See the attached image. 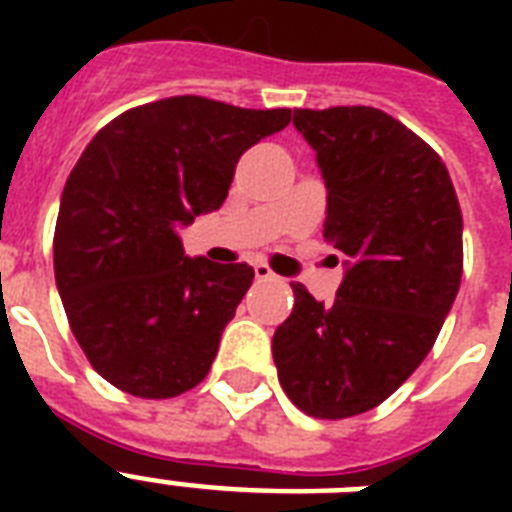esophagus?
Here are the masks:
<instances>
[{"instance_id":"34e87169","label":"esophagus","mask_w":512,"mask_h":512,"mask_svg":"<svg viewBox=\"0 0 512 512\" xmlns=\"http://www.w3.org/2000/svg\"><path fill=\"white\" fill-rule=\"evenodd\" d=\"M255 276L260 281H276V279H279V276H276V273H273L265 263H255Z\"/></svg>"}]
</instances>
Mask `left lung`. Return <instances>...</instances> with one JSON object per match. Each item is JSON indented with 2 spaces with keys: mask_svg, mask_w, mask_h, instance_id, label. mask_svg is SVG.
Returning a JSON list of instances; mask_svg holds the SVG:
<instances>
[{
  "mask_svg": "<svg viewBox=\"0 0 512 512\" xmlns=\"http://www.w3.org/2000/svg\"><path fill=\"white\" fill-rule=\"evenodd\" d=\"M292 122L316 151L324 239L345 276L332 303L292 284L273 361L297 409L345 420L382 404L433 348L460 289L462 212L441 156L380 108H295Z\"/></svg>",
  "mask_w": 512,
  "mask_h": 512,
  "instance_id": "left-lung-1",
  "label": "left lung"
}]
</instances>
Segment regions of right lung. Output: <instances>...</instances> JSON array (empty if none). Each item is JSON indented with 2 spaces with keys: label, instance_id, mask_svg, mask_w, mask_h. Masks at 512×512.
<instances>
[{
  "label": "right lung",
  "instance_id": "obj_1",
  "mask_svg": "<svg viewBox=\"0 0 512 512\" xmlns=\"http://www.w3.org/2000/svg\"><path fill=\"white\" fill-rule=\"evenodd\" d=\"M289 116L177 95L124 111L84 148L60 199L55 284L111 385L172 398L207 377L255 271L188 257L177 228L220 209L241 154Z\"/></svg>",
  "mask_w": 512,
  "mask_h": 512
}]
</instances>
